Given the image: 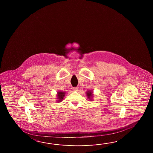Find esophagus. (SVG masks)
Segmentation results:
<instances>
[{
	"label": "esophagus",
	"mask_w": 153,
	"mask_h": 153,
	"mask_svg": "<svg viewBox=\"0 0 153 153\" xmlns=\"http://www.w3.org/2000/svg\"><path fill=\"white\" fill-rule=\"evenodd\" d=\"M73 90L74 91H77L78 90V88H73Z\"/></svg>",
	"instance_id": "obj_1"
}]
</instances>
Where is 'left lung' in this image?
I'll list each match as a JSON object with an SVG mask.
<instances>
[{
	"instance_id": "8db88e82",
	"label": "left lung",
	"mask_w": 153,
	"mask_h": 153,
	"mask_svg": "<svg viewBox=\"0 0 153 153\" xmlns=\"http://www.w3.org/2000/svg\"><path fill=\"white\" fill-rule=\"evenodd\" d=\"M93 92L92 91H88V92H86V95H87V97H88V99H90V100H92V97H93Z\"/></svg>"
}]
</instances>
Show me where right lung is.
Masks as SVG:
<instances>
[{"mask_svg":"<svg viewBox=\"0 0 153 153\" xmlns=\"http://www.w3.org/2000/svg\"><path fill=\"white\" fill-rule=\"evenodd\" d=\"M66 93L65 92H62V91H59L58 92V95H57V99H58V101L59 102H60L61 101H62L63 100V98L65 97V94Z\"/></svg>","mask_w":153,"mask_h":153,"instance_id":"right-lung-1","label":"right lung"}]
</instances>
